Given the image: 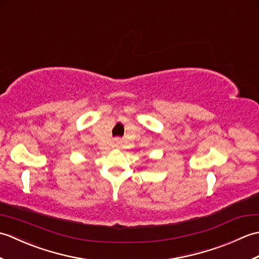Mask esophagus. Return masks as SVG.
Returning a JSON list of instances; mask_svg holds the SVG:
<instances>
[{
  "mask_svg": "<svg viewBox=\"0 0 259 259\" xmlns=\"http://www.w3.org/2000/svg\"><path fill=\"white\" fill-rule=\"evenodd\" d=\"M114 144H115V146H119L121 144V139L120 138H115L114 139Z\"/></svg>",
  "mask_w": 259,
  "mask_h": 259,
  "instance_id": "34e87169",
  "label": "esophagus"
}]
</instances>
